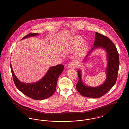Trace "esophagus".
I'll list each match as a JSON object with an SVG mask.
<instances>
[{"instance_id": "34e87169", "label": "esophagus", "mask_w": 129, "mask_h": 129, "mask_svg": "<svg viewBox=\"0 0 129 129\" xmlns=\"http://www.w3.org/2000/svg\"><path fill=\"white\" fill-rule=\"evenodd\" d=\"M76 66L77 65L75 62H71L68 65V67L69 68H75L76 67Z\"/></svg>"}]
</instances>
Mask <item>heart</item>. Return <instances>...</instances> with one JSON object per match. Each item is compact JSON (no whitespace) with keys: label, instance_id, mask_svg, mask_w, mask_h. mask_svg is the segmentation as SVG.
<instances>
[{"label":"heart","instance_id":"1","mask_svg":"<svg viewBox=\"0 0 129 129\" xmlns=\"http://www.w3.org/2000/svg\"><path fill=\"white\" fill-rule=\"evenodd\" d=\"M84 42V39L79 36L74 37L73 39L71 41L69 46L71 48H77V54L78 56H82L86 54L87 49V45Z\"/></svg>","mask_w":129,"mask_h":129}]
</instances>
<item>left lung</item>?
I'll use <instances>...</instances> for the list:
<instances>
[{"label": "left lung", "instance_id": "obj_1", "mask_svg": "<svg viewBox=\"0 0 129 129\" xmlns=\"http://www.w3.org/2000/svg\"><path fill=\"white\" fill-rule=\"evenodd\" d=\"M94 47L86 56L89 55L94 49L103 48L107 52V67L106 69V79L104 83L97 87L86 86L82 81L80 70H78V82L76 84V89L82 96L92 98H99L108 92L115 85L117 81L119 65V55L116 46L108 37L98 32L95 33Z\"/></svg>", "mask_w": 129, "mask_h": 129}]
</instances>
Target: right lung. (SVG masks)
Segmentation results:
<instances>
[{
	"mask_svg": "<svg viewBox=\"0 0 129 129\" xmlns=\"http://www.w3.org/2000/svg\"><path fill=\"white\" fill-rule=\"evenodd\" d=\"M38 33H29L23 38L38 35ZM12 77L15 85L24 95L35 100H42L51 97L56 90V86L58 77L64 69L62 64L51 67L43 78L34 83H24L20 82L15 75L11 64Z\"/></svg>",
	"mask_w": 129,
	"mask_h": 129,
	"instance_id": "1",
	"label": "right lung"
}]
</instances>
